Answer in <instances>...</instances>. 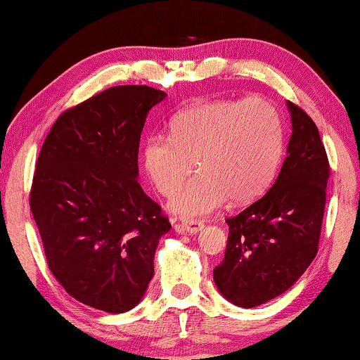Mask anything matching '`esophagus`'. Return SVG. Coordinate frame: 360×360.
Returning <instances> with one entry per match:
<instances>
[{
	"label": "esophagus",
	"instance_id": "34e87169",
	"mask_svg": "<svg viewBox=\"0 0 360 360\" xmlns=\"http://www.w3.org/2000/svg\"><path fill=\"white\" fill-rule=\"evenodd\" d=\"M205 227V224L202 221H188V222H181L174 225V230L178 233H187V235H195L198 233L200 230Z\"/></svg>",
	"mask_w": 360,
	"mask_h": 360
}]
</instances>
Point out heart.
<instances>
[{
  "label": "heart",
  "instance_id": "obj_1",
  "mask_svg": "<svg viewBox=\"0 0 360 360\" xmlns=\"http://www.w3.org/2000/svg\"><path fill=\"white\" fill-rule=\"evenodd\" d=\"M283 122L278 109L262 98L212 100L176 115L169 138L150 136L141 160L150 184L172 195L190 174L200 173L168 202L173 214L193 219L227 202L257 200L270 187L283 155Z\"/></svg>",
  "mask_w": 360,
  "mask_h": 360
}]
</instances>
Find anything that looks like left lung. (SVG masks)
Here are the masks:
<instances>
[{"label": "left lung", "instance_id": "8db88e82", "mask_svg": "<svg viewBox=\"0 0 360 360\" xmlns=\"http://www.w3.org/2000/svg\"><path fill=\"white\" fill-rule=\"evenodd\" d=\"M292 135L275 184L238 216L225 219L229 243L214 283L225 300L254 308L284 294L318 254L328 160L311 117L285 101Z\"/></svg>", "mask_w": 360, "mask_h": 360}]
</instances>
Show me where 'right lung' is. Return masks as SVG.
Masks as SVG:
<instances>
[{"label": "right lung", "mask_w": 360, "mask_h": 360, "mask_svg": "<svg viewBox=\"0 0 360 360\" xmlns=\"http://www.w3.org/2000/svg\"><path fill=\"white\" fill-rule=\"evenodd\" d=\"M165 98L148 85L108 89L60 115L36 163L30 208L47 265L71 297L101 311L143 300L172 229L138 182L144 122Z\"/></svg>", "instance_id": "obj_1"}]
</instances>
